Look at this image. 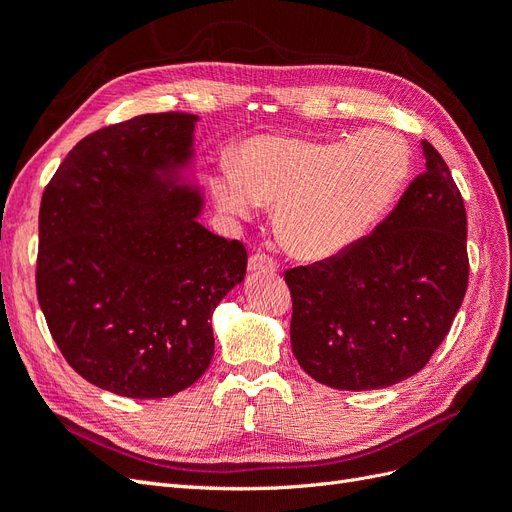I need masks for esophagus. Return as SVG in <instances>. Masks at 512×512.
<instances>
[{
    "mask_svg": "<svg viewBox=\"0 0 512 512\" xmlns=\"http://www.w3.org/2000/svg\"><path fill=\"white\" fill-rule=\"evenodd\" d=\"M247 269H250V271L275 273V271H277V265L273 262V258H269L267 254L256 252V254H252V256H250V260H247Z\"/></svg>",
    "mask_w": 512,
    "mask_h": 512,
    "instance_id": "34e87169",
    "label": "esophagus"
}]
</instances>
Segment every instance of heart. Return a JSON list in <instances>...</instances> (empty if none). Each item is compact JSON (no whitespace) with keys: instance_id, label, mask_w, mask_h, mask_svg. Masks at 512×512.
<instances>
[{"instance_id":"heart-1","label":"heart","mask_w":512,"mask_h":512,"mask_svg":"<svg viewBox=\"0 0 512 512\" xmlns=\"http://www.w3.org/2000/svg\"><path fill=\"white\" fill-rule=\"evenodd\" d=\"M412 170L404 136L371 130L344 141L256 136L232 168L213 179L222 211L245 218L254 205L275 207L286 250L324 260L365 237L393 205Z\"/></svg>"}]
</instances>
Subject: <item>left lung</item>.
Masks as SVG:
<instances>
[{
    "label": "left lung",
    "mask_w": 512,
    "mask_h": 512,
    "mask_svg": "<svg viewBox=\"0 0 512 512\" xmlns=\"http://www.w3.org/2000/svg\"><path fill=\"white\" fill-rule=\"evenodd\" d=\"M421 145L425 173L371 235L284 273L292 352L331 389H386L414 376L466 297V207L440 153Z\"/></svg>",
    "instance_id": "left-lung-1"
}]
</instances>
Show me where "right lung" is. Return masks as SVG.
<instances>
[{
  "mask_svg": "<svg viewBox=\"0 0 512 512\" xmlns=\"http://www.w3.org/2000/svg\"><path fill=\"white\" fill-rule=\"evenodd\" d=\"M190 113L138 115L76 143L44 188L36 290L64 359L121 397L188 389L213 359L211 314L243 282L241 241L198 222Z\"/></svg>",
  "mask_w": 512,
  "mask_h": 512,
  "instance_id": "1",
  "label": "right lung"
}]
</instances>
